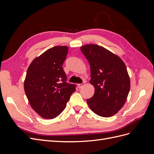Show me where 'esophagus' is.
<instances>
[{"instance_id": "34e87169", "label": "esophagus", "mask_w": 154, "mask_h": 154, "mask_svg": "<svg viewBox=\"0 0 154 154\" xmlns=\"http://www.w3.org/2000/svg\"><path fill=\"white\" fill-rule=\"evenodd\" d=\"M85 85V83H80V84H78V87L80 88H82L83 86Z\"/></svg>"}]
</instances>
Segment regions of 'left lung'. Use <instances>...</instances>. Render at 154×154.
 I'll list each match as a JSON object with an SVG mask.
<instances>
[{"instance_id":"1","label":"left lung","mask_w":154,"mask_h":154,"mask_svg":"<svg viewBox=\"0 0 154 154\" xmlns=\"http://www.w3.org/2000/svg\"><path fill=\"white\" fill-rule=\"evenodd\" d=\"M91 67V84L94 94L87 102L101 117H111L122 108L127 99L130 81L127 67L118 56L96 44L80 48Z\"/></svg>"}]
</instances>
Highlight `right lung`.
<instances>
[{
    "mask_svg": "<svg viewBox=\"0 0 154 154\" xmlns=\"http://www.w3.org/2000/svg\"><path fill=\"white\" fill-rule=\"evenodd\" d=\"M67 46H55L35 58L27 69L24 91L31 106L42 118L53 119L66 107L76 85L66 82L63 63Z\"/></svg>",
    "mask_w": 154,
    "mask_h": 154,
    "instance_id": "obj_1",
    "label": "right lung"
}]
</instances>
